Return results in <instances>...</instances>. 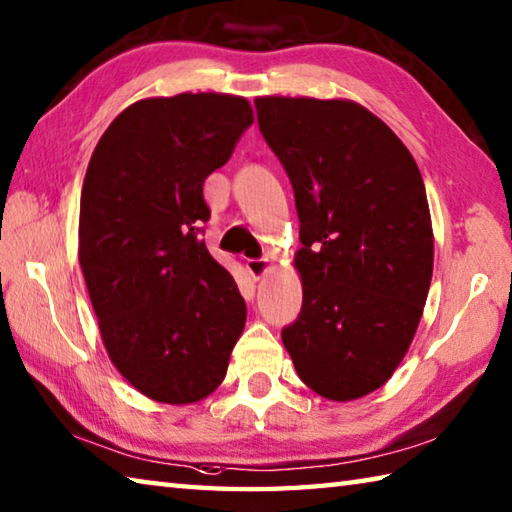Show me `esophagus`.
<instances>
[{"instance_id":"1","label":"esophagus","mask_w":512,"mask_h":512,"mask_svg":"<svg viewBox=\"0 0 512 512\" xmlns=\"http://www.w3.org/2000/svg\"><path fill=\"white\" fill-rule=\"evenodd\" d=\"M268 266H271V262H268L266 257H257V259H248L246 262V268H248V273L255 277V280H259V277H262L266 271H268Z\"/></svg>"}]
</instances>
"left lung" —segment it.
Instances as JSON below:
<instances>
[{"mask_svg": "<svg viewBox=\"0 0 512 512\" xmlns=\"http://www.w3.org/2000/svg\"><path fill=\"white\" fill-rule=\"evenodd\" d=\"M293 185L302 311L282 329L297 376L331 401L374 392L401 365L432 282L434 239L416 161L351 100H255Z\"/></svg>", "mask_w": 512, "mask_h": 512, "instance_id": "1", "label": "left lung"}]
</instances>
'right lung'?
Returning a JSON list of instances; mask_svg holds the SVG:
<instances>
[{
	"mask_svg": "<svg viewBox=\"0 0 512 512\" xmlns=\"http://www.w3.org/2000/svg\"><path fill=\"white\" fill-rule=\"evenodd\" d=\"M253 125L246 98L134 102L96 145L80 197V266L116 369L159 403L215 392L246 302L201 241L203 181Z\"/></svg>",
	"mask_w": 512,
	"mask_h": 512,
	"instance_id": "add662e5",
	"label": "right lung"
}]
</instances>
